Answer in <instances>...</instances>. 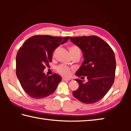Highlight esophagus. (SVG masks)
I'll return each instance as SVG.
<instances>
[{
	"label": "esophagus",
	"mask_w": 131,
	"mask_h": 131,
	"mask_svg": "<svg viewBox=\"0 0 131 131\" xmlns=\"http://www.w3.org/2000/svg\"><path fill=\"white\" fill-rule=\"evenodd\" d=\"M71 79H69V78H65V77H62V80L65 81V80H67V81H69V80H70Z\"/></svg>",
	"instance_id": "34e87169"
}]
</instances>
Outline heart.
Returning a JSON list of instances; mask_svg holds the SVG:
<instances>
[{
	"instance_id": "obj_1",
	"label": "heart",
	"mask_w": 131,
	"mask_h": 131,
	"mask_svg": "<svg viewBox=\"0 0 131 131\" xmlns=\"http://www.w3.org/2000/svg\"><path fill=\"white\" fill-rule=\"evenodd\" d=\"M69 50L71 55H73L77 52L80 53V50L76 46H71L69 47ZM57 71L59 73L64 76H69L70 74V69L68 66L65 65H61L57 67Z\"/></svg>"
}]
</instances>
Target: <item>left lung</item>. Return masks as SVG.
Listing matches in <instances>:
<instances>
[{"label": "left lung", "instance_id": "1", "mask_svg": "<svg viewBox=\"0 0 131 131\" xmlns=\"http://www.w3.org/2000/svg\"><path fill=\"white\" fill-rule=\"evenodd\" d=\"M70 40L83 54L84 61L76 75L86 76L88 79L85 83L75 79L79 87L73 95L84 103H94L103 98L114 83L116 68L114 53L106 42L96 36L70 37Z\"/></svg>", "mask_w": 131, "mask_h": 131}]
</instances>
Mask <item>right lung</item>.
<instances>
[{
	"instance_id": "add662e5",
	"label": "right lung",
	"mask_w": 131,
	"mask_h": 131,
	"mask_svg": "<svg viewBox=\"0 0 131 131\" xmlns=\"http://www.w3.org/2000/svg\"><path fill=\"white\" fill-rule=\"evenodd\" d=\"M69 37H53L36 35L25 41L17 52L16 74L26 94L35 99H41L52 94L62 81L54 73L46 76L43 70L51 62L53 51L66 43Z\"/></svg>"
}]
</instances>
